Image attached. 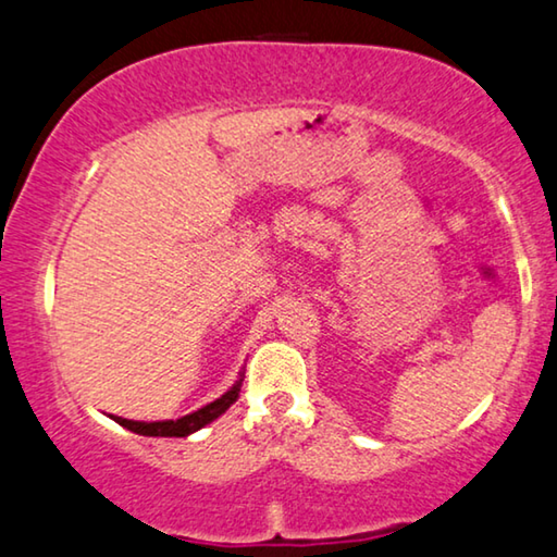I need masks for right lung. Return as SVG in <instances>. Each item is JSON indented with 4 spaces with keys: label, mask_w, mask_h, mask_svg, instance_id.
Returning a JSON list of instances; mask_svg holds the SVG:
<instances>
[{
    "label": "right lung",
    "mask_w": 557,
    "mask_h": 557,
    "mask_svg": "<svg viewBox=\"0 0 557 557\" xmlns=\"http://www.w3.org/2000/svg\"><path fill=\"white\" fill-rule=\"evenodd\" d=\"M242 381L238 379L234 383V388L226 391L224 396L213 400V404L203 406L199 410H194V413L184 416V418H176V421H153V423H144V421H129V418H122V416H111L119 425H124L126 431L132 433H139V435H161V438H184V435H189L194 431H199L211 421H216L221 413H226V408L231 404H236L238 398V391H242Z\"/></svg>",
    "instance_id": "add662e5"
}]
</instances>
